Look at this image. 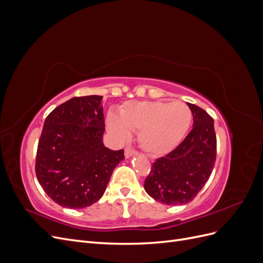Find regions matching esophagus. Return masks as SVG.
Here are the masks:
<instances>
[{"mask_svg": "<svg viewBox=\"0 0 263 263\" xmlns=\"http://www.w3.org/2000/svg\"><path fill=\"white\" fill-rule=\"evenodd\" d=\"M134 155H136V151H135L133 148L127 147V148L125 149V158H126V159H129V158L133 157Z\"/></svg>", "mask_w": 263, "mask_h": 263, "instance_id": "34e87169", "label": "esophagus"}]
</instances>
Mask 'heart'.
Instances as JSON below:
<instances>
[{
    "instance_id": "b5f03b06",
    "label": "heart",
    "mask_w": 263,
    "mask_h": 263,
    "mask_svg": "<svg viewBox=\"0 0 263 263\" xmlns=\"http://www.w3.org/2000/svg\"><path fill=\"white\" fill-rule=\"evenodd\" d=\"M109 132L122 142L138 133V141L147 154L162 157L176 149L185 137L192 123V112L182 102H130L119 112L108 114Z\"/></svg>"
}]
</instances>
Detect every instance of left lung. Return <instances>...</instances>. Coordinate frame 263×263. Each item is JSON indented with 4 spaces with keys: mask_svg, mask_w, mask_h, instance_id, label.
I'll return each instance as SVG.
<instances>
[{
    "mask_svg": "<svg viewBox=\"0 0 263 263\" xmlns=\"http://www.w3.org/2000/svg\"><path fill=\"white\" fill-rule=\"evenodd\" d=\"M186 104L193 115V129L170 154L157 159L144 184L154 200L166 205L193 201L209 181L216 160L214 119L201 107Z\"/></svg>",
    "mask_w": 263,
    "mask_h": 263,
    "instance_id": "8db88e82",
    "label": "left lung"
}]
</instances>
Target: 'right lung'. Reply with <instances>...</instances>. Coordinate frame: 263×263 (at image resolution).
<instances>
[{
	"label": "right lung",
	"mask_w": 263,
	"mask_h": 263,
	"mask_svg": "<svg viewBox=\"0 0 263 263\" xmlns=\"http://www.w3.org/2000/svg\"><path fill=\"white\" fill-rule=\"evenodd\" d=\"M103 97L73 98L47 116L36 157L39 184L62 208L84 209L104 194L124 150L103 144Z\"/></svg>",
	"instance_id": "obj_1"
}]
</instances>
